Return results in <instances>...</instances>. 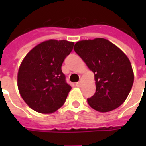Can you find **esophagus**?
Listing matches in <instances>:
<instances>
[{
    "label": "esophagus",
    "mask_w": 146,
    "mask_h": 146,
    "mask_svg": "<svg viewBox=\"0 0 146 146\" xmlns=\"http://www.w3.org/2000/svg\"><path fill=\"white\" fill-rule=\"evenodd\" d=\"M76 86L77 87H80L81 86V81H80V82H78L76 83Z\"/></svg>",
    "instance_id": "1"
}]
</instances>
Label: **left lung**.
<instances>
[{
    "label": "left lung",
    "instance_id": "8db88e82",
    "mask_svg": "<svg viewBox=\"0 0 146 146\" xmlns=\"http://www.w3.org/2000/svg\"><path fill=\"white\" fill-rule=\"evenodd\" d=\"M73 49L95 74L96 92L87 99L89 106L99 112H108L120 106L134 80L127 55L108 40L101 38L76 42Z\"/></svg>",
    "mask_w": 146,
    "mask_h": 146
}]
</instances>
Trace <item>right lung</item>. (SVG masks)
I'll return each mask as SVG.
<instances>
[{"label":"right lung","mask_w":146,"mask_h":146,"mask_svg":"<svg viewBox=\"0 0 146 146\" xmlns=\"http://www.w3.org/2000/svg\"><path fill=\"white\" fill-rule=\"evenodd\" d=\"M74 43L49 40L38 44L24 57L17 76L20 96L34 111L51 113L64 104L71 86L61 70Z\"/></svg>","instance_id":"1"}]
</instances>
